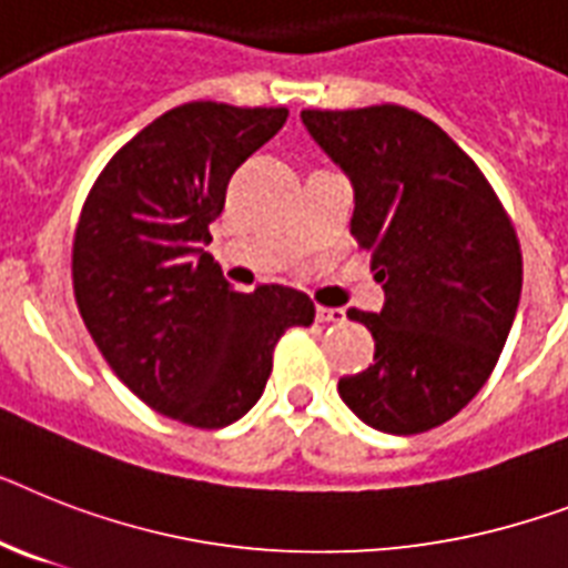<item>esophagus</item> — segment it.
Returning <instances> with one entry per match:
<instances>
[{"instance_id": "34e87169", "label": "esophagus", "mask_w": 568, "mask_h": 568, "mask_svg": "<svg viewBox=\"0 0 568 568\" xmlns=\"http://www.w3.org/2000/svg\"><path fill=\"white\" fill-rule=\"evenodd\" d=\"M316 318L318 322H334V325H339V322H345V311L342 307H316Z\"/></svg>"}]
</instances>
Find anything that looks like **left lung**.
<instances>
[{"label":"left lung","mask_w":568,"mask_h":568,"mask_svg":"<svg viewBox=\"0 0 568 568\" xmlns=\"http://www.w3.org/2000/svg\"><path fill=\"white\" fill-rule=\"evenodd\" d=\"M313 142L354 185L351 234L386 304L348 311L374 363L339 379L363 424L418 435L479 395L517 316L523 252L485 173L442 126L397 104L304 110Z\"/></svg>","instance_id":"8db88e82"}]
</instances>
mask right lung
Returning <instances> with one entry per match:
<instances>
[{
    "mask_svg": "<svg viewBox=\"0 0 568 568\" xmlns=\"http://www.w3.org/2000/svg\"><path fill=\"white\" fill-rule=\"evenodd\" d=\"M284 121V106H173L106 162L74 229V302L98 351L150 409L196 429L243 418L284 331L316 316L281 284L237 293L205 252L232 173Z\"/></svg>",
    "mask_w": 568,
    "mask_h": 568,
    "instance_id": "1",
    "label": "right lung"
}]
</instances>
